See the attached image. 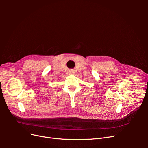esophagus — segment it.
Instances as JSON below:
<instances>
[{
  "label": "esophagus",
  "instance_id": "obj_1",
  "mask_svg": "<svg viewBox=\"0 0 148 148\" xmlns=\"http://www.w3.org/2000/svg\"><path fill=\"white\" fill-rule=\"evenodd\" d=\"M68 73H69V74H74V71H73V70H72V69L69 70Z\"/></svg>",
  "mask_w": 148,
  "mask_h": 148
}]
</instances>
